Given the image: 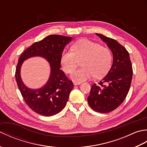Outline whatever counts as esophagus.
<instances>
[{"mask_svg": "<svg viewBox=\"0 0 147 147\" xmlns=\"http://www.w3.org/2000/svg\"><path fill=\"white\" fill-rule=\"evenodd\" d=\"M81 83H82V82H77V81H75V80H74V81H73V84H74V85H80Z\"/></svg>", "mask_w": 147, "mask_h": 147, "instance_id": "esophagus-1", "label": "esophagus"}]
</instances>
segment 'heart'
Listing matches in <instances>:
<instances>
[{"label":"heart","instance_id":"b5f03b06","mask_svg":"<svg viewBox=\"0 0 147 147\" xmlns=\"http://www.w3.org/2000/svg\"><path fill=\"white\" fill-rule=\"evenodd\" d=\"M72 51L62 54L61 64L65 73L74 72L81 61L83 67L74 73L72 78L83 82L95 76H104L110 70L112 63V54L108 48L87 39L80 40L74 43Z\"/></svg>","mask_w":147,"mask_h":147}]
</instances>
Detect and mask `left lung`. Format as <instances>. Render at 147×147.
Instances as JSON below:
<instances>
[{
	"label": "left lung",
	"instance_id": "left-lung-1",
	"mask_svg": "<svg viewBox=\"0 0 147 147\" xmlns=\"http://www.w3.org/2000/svg\"><path fill=\"white\" fill-rule=\"evenodd\" d=\"M96 35L107 43L113 55V63L98 85L94 83L92 86L87 99L95 111L108 113L117 108L126 97L132 80L133 68L129 53L123 46L102 34Z\"/></svg>",
	"mask_w": 147,
	"mask_h": 147
}]
</instances>
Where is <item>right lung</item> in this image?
Returning a JSON list of instances; mask_svg holds the SVG:
<instances>
[{"label": "right lung", "instance_id": "obj_1", "mask_svg": "<svg viewBox=\"0 0 147 147\" xmlns=\"http://www.w3.org/2000/svg\"><path fill=\"white\" fill-rule=\"evenodd\" d=\"M72 37L51 35L34 43L24 51L18 59L15 77L19 90L26 104L32 111L43 116L58 114L67 104L73 88V83L61 68V58L65 46ZM40 56L50 64L51 74L46 85L38 89H31L21 80L20 71L22 62L32 57Z\"/></svg>", "mask_w": 147, "mask_h": 147}]
</instances>
